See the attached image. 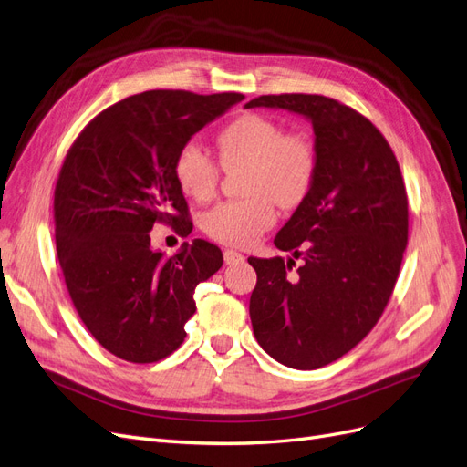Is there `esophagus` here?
Here are the masks:
<instances>
[{"label": "esophagus", "mask_w": 467, "mask_h": 467, "mask_svg": "<svg viewBox=\"0 0 467 467\" xmlns=\"http://www.w3.org/2000/svg\"><path fill=\"white\" fill-rule=\"evenodd\" d=\"M223 258H224V264L227 265H234V264H243L244 262V255L236 252V250H224L223 252Z\"/></svg>", "instance_id": "esophagus-1"}]
</instances>
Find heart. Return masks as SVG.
Wrapping results in <instances>:
<instances>
[{
	"label": "heart",
	"mask_w": 467,
	"mask_h": 467,
	"mask_svg": "<svg viewBox=\"0 0 467 467\" xmlns=\"http://www.w3.org/2000/svg\"><path fill=\"white\" fill-rule=\"evenodd\" d=\"M219 164L240 167L244 198L223 202L203 215L205 233L217 243L252 246L275 221L274 202L295 207L306 198L316 174V153L305 133H281L274 119L243 114L215 135ZM174 180L184 195L205 202L215 193L219 167L198 143H186L174 159Z\"/></svg>",
	"instance_id": "b5f03b06"
}]
</instances>
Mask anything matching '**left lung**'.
<instances>
[{
  "mask_svg": "<svg viewBox=\"0 0 467 467\" xmlns=\"http://www.w3.org/2000/svg\"><path fill=\"white\" fill-rule=\"evenodd\" d=\"M314 131L316 174L275 236L291 258H248L250 320L277 363L314 370L351 351L382 316L408 244V195L392 147L365 116L322 95H264ZM295 259L301 267L291 275Z\"/></svg>",
  "mask_w": 467,
  "mask_h": 467,
  "instance_id": "left-lung-1",
  "label": "left lung"
}]
</instances>
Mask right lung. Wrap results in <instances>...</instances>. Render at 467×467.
I'll list each match as a JSON object with an SVG mask.
<instances>
[{"label":"right lung","mask_w":467,"mask_h":467,"mask_svg":"<svg viewBox=\"0 0 467 467\" xmlns=\"http://www.w3.org/2000/svg\"><path fill=\"white\" fill-rule=\"evenodd\" d=\"M244 97L145 91L102 110L64 161L54 192L56 250L73 306L88 332L130 363L180 348L193 291L223 265L195 238L174 255L151 246L155 223L190 234L174 159L192 135Z\"/></svg>","instance_id":"1"}]
</instances>
